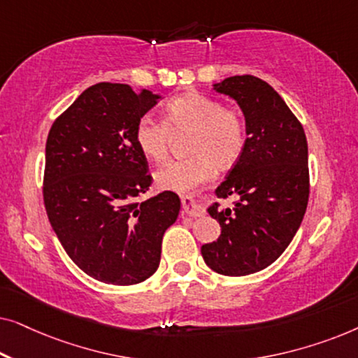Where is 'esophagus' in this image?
I'll list each match as a JSON object with an SVG mask.
<instances>
[{"label": "esophagus", "mask_w": 358, "mask_h": 358, "mask_svg": "<svg viewBox=\"0 0 358 358\" xmlns=\"http://www.w3.org/2000/svg\"><path fill=\"white\" fill-rule=\"evenodd\" d=\"M182 212L185 215H189V217H202L203 215L202 207L195 202L192 195H185V197H182Z\"/></svg>", "instance_id": "obj_1"}]
</instances>
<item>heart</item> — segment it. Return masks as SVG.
<instances>
[{
    "label": "heart",
    "instance_id": "b5f03b06",
    "mask_svg": "<svg viewBox=\"0 0 358 358\" xmlns=\"http://www.w3.org/2000/svg\"><path fill=\"white\" fill-rule=\"evenodd\" d=\"M171 130H190L185 145L189 158L169 161L155 174L156 185L173 192H189L208 180L215 166H233L248 138L241 112L197 91L182 92L166 102L164 122L141 117L135 127L136 146L150 161L161 163L168 156Z\"/></svg>",
    "mask_w": 358,
    "mask_h": 358
}]
</instances>
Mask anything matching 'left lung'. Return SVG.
I'll use <instances>...</instances> for the list:
<instances>
[{
	"label": "left lung",
	"mask_w": 358,
	"mask_h": 358,
	"mask_svg": "<svg viewBox=\"0 0 358 358\" xmlns=\"http://www.w3.org/2000/svg\"><path fill=\"white\" fill-rule=\"evenodd\" d=\"M213 90L233 97L246 120L243 155L218 185L222 199L238 197L233 208L208 213L222 227L217 241L203 244L202 257L222 275L241 277L275 262L305 217L310 197L305 130L285 101L256 76H231Z\"/></svg>",
	"instance_id": "left-lung-1"
}]
</instances>
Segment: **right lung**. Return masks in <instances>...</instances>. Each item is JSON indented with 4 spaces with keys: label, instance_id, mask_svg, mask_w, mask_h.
Here are the masks:
<instances>
[{
    "label": "right lung",
    "instance_id": "obj_1",
    "mask_svg": "<svg viewBox=\"0 0 358 358\" xmlns=\"http://www.w3.org/2000/svg\"><path fill=\"white\" fill-rule=\"evenodd\" d=\"M159 94L97 83L53 122L45 145L43 203L63 249L83 272L135 285L159 266L164 231L178 220V194L140 202L153 178L135 127Z\"/></svg>",
    "mask_w": 358,
    "mask_h": 358
}]
</instances>
